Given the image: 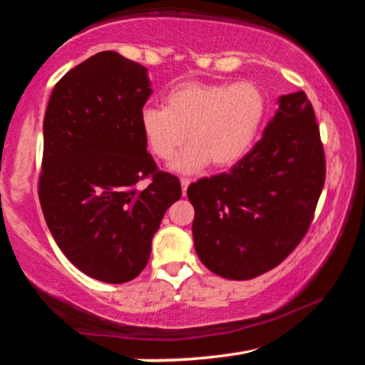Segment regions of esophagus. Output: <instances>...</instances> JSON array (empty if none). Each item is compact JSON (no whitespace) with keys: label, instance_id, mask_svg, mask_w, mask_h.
<instances>
[{"label":"esophagus","instance_id":"obj_1","mask_svg":"<svg viewBox=\"0 0 365 365\" xmlns=\"http://www.w3.org/2000/svg\"><path fill=\"white\" fill-rule=\"evenodd\" d=\"M191 183V180L190 178H182L180 180V185H182V191H183V195H187V190H188V185Z\"/></svg>","mask_w":365,"mask_h":365}]
</instances>
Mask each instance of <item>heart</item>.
Instances as JSON below:
<instances>
[{
    "mask_svg": "<svg viewBox=\"0 0 365 365\" xmlns=\"http://www.w3.org/2000/svg\"><path fill=\"white\" fill-rule=\"evenodd\" d=\"M264 114L265 96L256 83L190 80L165 93L164 108H141L138 123L146 146L160 160L174 158L187 138L190 145L170 169L195 174L211 160L217 169H225L243 159L255 143Z\"/></svg>",
    "mask_w": 365,
    "mask_h": 365,
    "instance_id": "b5f03b06",
    "label": "heart"
}]
</instances>
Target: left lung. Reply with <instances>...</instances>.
I'll return each instance as SVG.
<instances>
[{
	"label": "left lung",
	"mask_w": 365,
	"mask_h": 365,
	"mask_svg": "<svg viewBox=\"0 0 365 365\" xmlns=\"http://www.w3.org/2000/svg\"><path fill=\"white\" fill-rule=\"evenodd\" d=\"M262 138L228 174L188 187L193 240L206 267L250 280L279 265L311 225L325 182V158L304 91L282 95Z\"/></svg>",
	"instance_id": "left-lung-1"
}]
</instances>
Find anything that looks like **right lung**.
Masks as SVG:
<instances>
[{
	"mask_svg": "<svg viewBox=\"0 0 365 365\" xmlns=\"http://www.w3.org/2000/svg\"><path fill=\"white\" fill-rule=\"evenodd\" d=\"M151 93L146 67L103 51L59 80L43 120V215L66 257L104 283L140 275L163 215L182 196L140 130ZM146 176L145 190L134 187Z\"/></svg>",
	"mask_w": 365,
	"mask_h": 365,
	"instance_id": "right-lung-1",
	"label": "right lung"
}]
</instances>
